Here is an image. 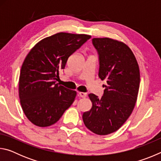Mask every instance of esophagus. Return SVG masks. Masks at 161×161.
Instances as JSON below:
<instances>
[{
	"instance_id": "esophagus-1",
	"label": "esophagus",
	"mask_w": 161,
	"mask_h": 161,
	"mask_svg": "<svg viewBox=\"0 0 161 161\" xmlns=\"http://www.w3.org/2000/svg\"><path fill=\"white\" fill-rule=\"evenodd\" d=\"M78 94L81 98H85L87 96V93H86V92H79Z\"/></svg>"
}]
</instances>
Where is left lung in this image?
I'll use <instances>...</instances> for the list:
<instances>
[{
    "label": "left lung",
    "instance_id": "1",
    "mask_svg": "<svg viewBox=\"0 0 161 161\" xmlns=\"http://www.w3.org/2000/svg\"><path fill=\"white\" fill-rule=\"evenodd\" d=\"M92 44L99 54V77L107 84L101 99L89 94L92 107L82 119L91 131L107 135L121 128L132 113L139 89V67L124 42L104 37L93 38Z\"/></svg>",
    "mask_w": 161,
    "mask_h": 161
}]
</instances>
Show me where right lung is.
Returning a JSON list of instances; mask_svg holds the SVG:
<instances>
[{
  "instance_id": "obj_1",
  "label": "right lung",
  "mask_w": 161,
  "mask_h": 161,
  "mask_svg": "<svg viewBox=\"0 0 161 161\" xmlns=\"http://www.w3.org/2000/svg\"><path fill=\"white\" fill-rule=\"evenodd\" d=\"M90 38L59 32L40 40L26 56L19 78V97L24 114L35 126L55 124L74 102L77 92L57 81L69 56Z\"/></svg>"
}]
</instances>
